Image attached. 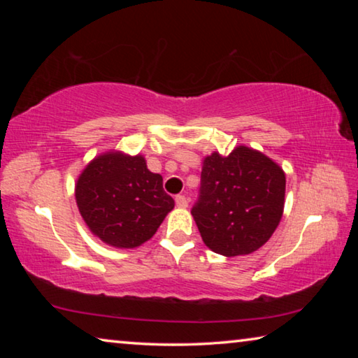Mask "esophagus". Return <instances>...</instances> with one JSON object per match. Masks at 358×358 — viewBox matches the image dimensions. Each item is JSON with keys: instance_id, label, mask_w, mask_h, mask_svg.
<instances>
[{"instance_id": "obj_1", "label": "esophagus", "mask_w": 358, "mask_h": 358, "mask_svg": "<svg viewBox=\"0 0 358 358\" xmlns=\"http://www.w3.org/2000/svg\"><path fill=\"white\" fill-rule=\"evenodd\" d=\"M175 203H177V207H180V208H186L187 207V199L185 196H177V197H175Z\"/></svg>"}]
</instances>
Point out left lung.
Segmentation results:
<instances>
[{
	"label": "left lung",
	"instance_id": "obj_1",
	"mask_svg": "<svg viewBox=\"0 0 358 358\" xmlns=\"http://www.w3.org/2000/svg\"><path fill=\"white\" fill-rule=\"evenodd\" d=\"M286 173L268 156L245 145L202 162L201 191L191 213L203 243L226 257L257 251L281 221Z\"/></svg>",
	"mask_w": 358,
	"mask_h": 358
}]
</instances>
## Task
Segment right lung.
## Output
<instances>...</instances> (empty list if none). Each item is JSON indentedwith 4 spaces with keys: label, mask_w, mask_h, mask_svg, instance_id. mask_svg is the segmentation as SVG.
<instances>
[{
    "label": "right lung",
    "mask_w": 358,
    "mask_h": 358,
    "mask_svg": "<svg viewBox=\"0 0 358 358\" xmlns=\"http://www.w3.org/2000/svg\"><path fill=\"white\" fill-rule=\"evenodd\" d=\"M76 201L93 235L113 248H137L156 234L173 199L162 177L148 171L142 155L107 151L83 169Z\"/></svg>",
    "instance_id": "obj_1"
}]
</instances>
